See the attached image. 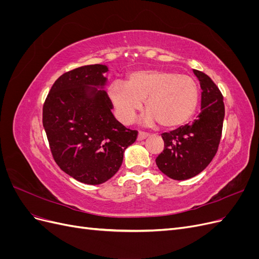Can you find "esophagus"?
Returning <instances> with one entry per match:
<instances>
[{
  "instance_id": "34e87169",
  "label": "esophagus",
  "mask_w": 259,
  "mask_h": 259,
  "mask_svg": "<svg viewBox=\"0 0 259 259\" xmlns=\"http://www.w3.org/2000/svg\"><path fill=\"white\" fill-rule=\"evenodd\" d=\"M148 137V134H146V133H138V136H137V140H144Z\"/></svg>"
}]
</instances>
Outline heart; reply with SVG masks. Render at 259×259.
<instances>
[{
    "label": "heart",
    "instance_id": "1",
    "mask_svg": "<svg viewBox=\"0 0 259 259\" xmlns=\"http://www.w3.org/2000/svg\"><path fill=\"white\" fill-rule=\"evenodd\" d=\"M115 115L130 124L142 109L148 112L144 124L158 122L163 128H176L189 121L199 105L198 83L189 75L165 70H143L127 77V85L114 82L108 90Z\"/></svg>",
    "mask_w": 259,
    "mask_h": 259
}]
</instances>
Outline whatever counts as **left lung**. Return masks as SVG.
I'll return each instance as SVG.
<instances>
[{
  "label": "left lung",
  "instance_id": "8db88e82",
  "mask_svg": "<svg viewBox=\"0 0 259 259\" xmlns=\"http://www.w3.org/2000/svg\"><path fill=\"white\" fill-rule=\"evenodd\" d=\"M201 86V112L192 124L163 133L164 150L155 163L164 175L186 180L200 174L215 156L221 142L225 105L210 77L193 69Z\"/></svg>",
  "mask_w": 259,
  "mask_h": 259
}]
</instances>
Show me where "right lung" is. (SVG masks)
Returning a JSON list of instances; mask_svg holds the SVG:
<instances>
[{"label": "right lung", "instance_id": "obj_1", "mask_svg": "<svg viewBox=\"0 0 259 259\" xmlns=\"http://www.w3.org/2000/svg\"><path fill=\"white\" fill-rule=\"evenodd\" d=\"M105 65L71 70L55 81L43 106V126L57 165L86 185L106 183L122 165L136 131L115 120Z\"/></svg>", "mask_w": 259, "mask_h": 259}]
</instances>
